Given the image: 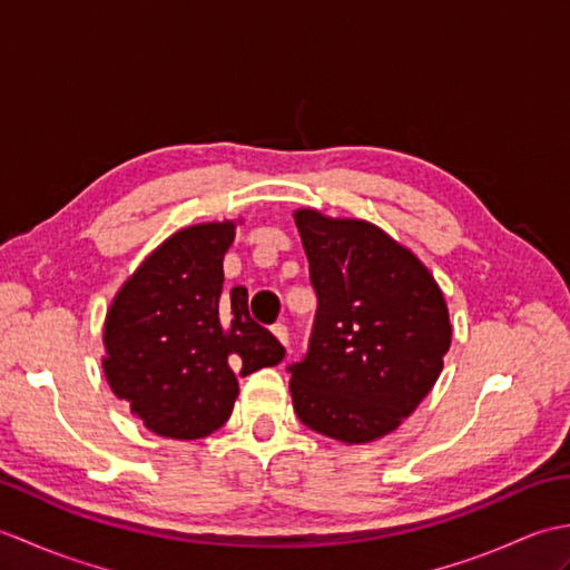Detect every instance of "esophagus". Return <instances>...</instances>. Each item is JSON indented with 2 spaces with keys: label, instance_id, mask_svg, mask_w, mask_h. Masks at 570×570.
I'll use <instances>...</instances> for the list:
<instances>
[{
  "label": "esophagus",
  "instance_id": "34e87169",
  "mask_svg": "<svg viewBox=\"0 0 570 570\" xmlns=\"http://www.w3.org/2000/svg\"><path fill=\"white\" fill-rule=\"evenodd\" d=\"M272 333L276 335V341L282 343L284 347H288V328L284 323H276V325H272Z\"/></svg>",
  "mask_w": 570,
  "mask_h": 570
}]
</instances>
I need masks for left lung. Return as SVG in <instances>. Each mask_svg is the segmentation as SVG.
Masks as SVG:
<instances>
[{
    "label": "left lung",
    "instance_id": "1",
    "mask_svg": "<svg viewBox=\"0 0 570 570\" xmlns=\"http://www.w3.org/2000/svg\"><path fill=\"white\" fill-rule=\"evenodd\" d=\"M318 308L304 357L288 365L294 409L343 443L394 431L431 392L451 347L439 284L406 247L365 220L298 210Z\"/></svg>",
    "mask_w": 570,
    "mask_h": 570
}]
</instances>
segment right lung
I'll return each instance as SVG.
<instances>
[{
  "label": "right lung",
  "mask_w": 570,
  "mask_h": 570,
  "mask_svg": "<svg viewBox=\"0 0 570 570\" xmlns=\"http://www.w3.org/2000/svg\"><path fill=\"white\" fill-rule=\"evenodd\" d=\"M233 223L186 227L119 288L105 321V374L149 431L193 441L233 414L237 377L284 360V345L249 318L247 288L223 301Z\"/></svg>",
  "instance_id": "add662e5"
}]
</instances>
